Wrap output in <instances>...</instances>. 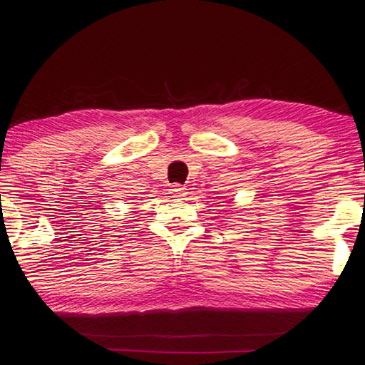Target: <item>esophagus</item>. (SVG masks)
I'll list each match as a JSON object with an SVG mask.
<instances>
[{
    "label": "esophagus",
    "mask_w": 365,
    "mask_h": 365,
    "mask_svg": "<svg viewBox=\"0 0 365 365\" xmlns=\"http://www.w3.org/2000/svg\"><path fill=\"white\" fill-rule=\"evenodd\" d=\"M169 193L172 197H174V200H182V197L187 195V191H185V188L180 187V185H172Z\"/></svg>",
    "instance_id": "1"
}]
</instances>
